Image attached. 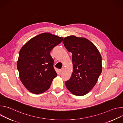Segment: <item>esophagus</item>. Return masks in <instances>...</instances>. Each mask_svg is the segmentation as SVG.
Masks as SVG:
<instances>
[{
	"label": "esophagus",
	"instance_id": "esophagus-1",
	"mask_svg": "<svg viewBox=\"0 0 123 123\" xmlns=\"http://www.w3.org/2000/svg\"><path fill=\"white\" fill-rule=\"evenodd\" d=\"M63 70H64V68H62L61 69H59V72H60V73H62V72L63 71Z\"/></svg>",
	"mask_w": 123,
	"mask_h": 123
}]
</instances>
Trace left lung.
Masks as SVG:
<instances>
[{
    "label": "left lung",
    "mask_w": 123,
    "mask_h": 123,
    "mask_svg": "<svg viewBox=\"0 0 123 123\" xmlns=\"http://www.w3.org/2000/svg\"><path fill=\"white\" fill-rule=\"evenodd\" d=\"M63 43L72 54L74 68L66 86L73 94L84 95L94 86L101 74V55L96 46L86 38L70 36L64 38Z\"/></svg>",
    "instance_id": "1"
}]
</instances>
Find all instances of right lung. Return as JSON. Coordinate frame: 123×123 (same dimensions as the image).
<instances>
[{
	"label": "right lung",
	"mask_w": 123,
	"mask_h": 123,
	"mask_svg": "<svg viewBox=\"0 0 123 123\" xmlns=\"http://www.w3.org/2000/svg\"><path fill=\"white\" fill-rule=\"evenodd\" d=\"M63 38L45 32L29 40L20 49L17 68L26 88L34 94L47 91L57 76L50 52Z\"/></svg>",
	"instance_id": "right-lung-1"
}]
</instances>
